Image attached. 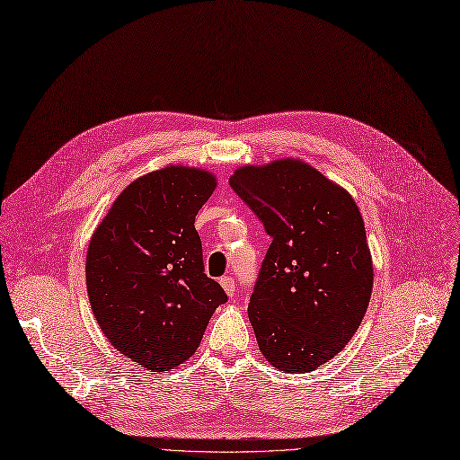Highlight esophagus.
Returning a JSON list of instances; mask_svg holds the SVG:
<instances>
[{
  "label": "esophagus",
  "instance_id": "esophagus-1",
  "mask_svg": "<svg viewBox=\"0 0 460 460\" xmlns=\"http://www.w3.org/2000/svg\"><path fill=\"white\" fill-rule=\"evenodd\" d=\"M219 281H221V286H223V289L226 291L228 296L235 295V279L232 276H223Z\"/></svg>",
  "mask_w": 460,
  "mask_h": 460
}]
</instances>
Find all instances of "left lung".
<instances>
[{
	"label": "left lung",
	"instance_id": "obj_1",
	"mask_svg": "<svg viewBox=\"0 0 460 460\" xmlns=\"http://www.w3.org/2000/svg\"><path fill=\"white\" fill-rule=\"evenodd\" d=\"M230 186L272 243L249 304L260 349L278 370L319 368L358 332L372 293V258L358 204L298 160L246 165Z\"/></svg>",
	"mask_w": 460,
	"mask_h": 460
}]
</instances>
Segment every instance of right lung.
<instances>
[{
    "instance_id": "right-lung-1",
    "label": "right lung",
    "mask_w": 460,
    "mask_h": 460,
    "mask_svg": "<svg viewBox=\"0 0 460 460\" xmlns=\"http://www.w3.org/2000/svg\"><path fill=\"white\" fill-rule=\"evenodd\" d=\"M214 174L182 165L128 184L92 235L86 288L111 344L153 372L190 359L214 311L228 300L204 272L195 216Z\"/></svg>"
}]
</instances>
